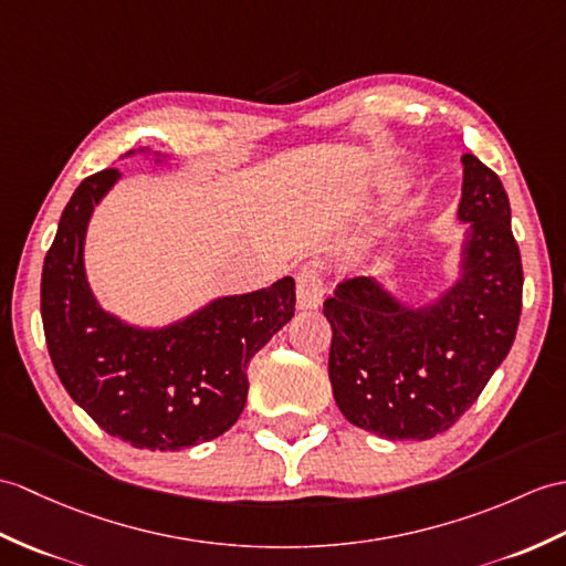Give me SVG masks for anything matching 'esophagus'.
Segmentation results:
<instances>
[{
	"mask_svg": "<svg viewBox=\"0 0 566 566\" xmlns=\"http://www.w3.org/2000/svg\"><path fill=\"white\" fill-rule=\"evenodd\" d=\"M321 296H323V277H321V272H318V268L306 265L304 270L298 272V277H296V306L301 311L318 308Z\"/></svg>",
	"mask_w": 566,
	"mask_h": 566,
	"instance_id": "34e87169",
	"label": "esophagus"
}]
</instances>
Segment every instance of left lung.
I'll list each match as a JSON object with an SVG mask.
<instances>
[{
	"instance_id": "left-lung-1",
	"label": "left lung",
	"mask_w": 566,
	"mask_h": 566,
	"mask_svg": "<svg viewBox=\"0 0 566 566\" xmlns=\"http://www.w3.org/2000/svg\"><path fill=\"white\" fill-rule=\"evenodd\" d=\"M461 272L424 306H405L374 277L337 284L323 304L333 327L335 402L354 427L427 441L480 398L514 345L523 268L502 180L463 154Z\"/></svg>"
}]
</instances>
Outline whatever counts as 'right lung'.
Instances as JSON below:
<instances>
[{
    "label": "right lung",
    "instance_id": "right-lung-1",
    "mask_svg": "<svg viewBox=\"0 0 566 566\" xmlns=\"http://www.w3.org/2000/svg\"><path fill=\"white\" fill-rule=\"evenodd\" d=\"M117 180V168L84 178L60 217L41 280L45 343L64 390L103 431L135 449L180 451L241 417L245 369L292 321L294 280L214 298L156 331L123 323L98 306L84 270L88 219Z\"/></svg>",
    "mask_w": 566,
    "mask_h": 566
}]
</instances>
